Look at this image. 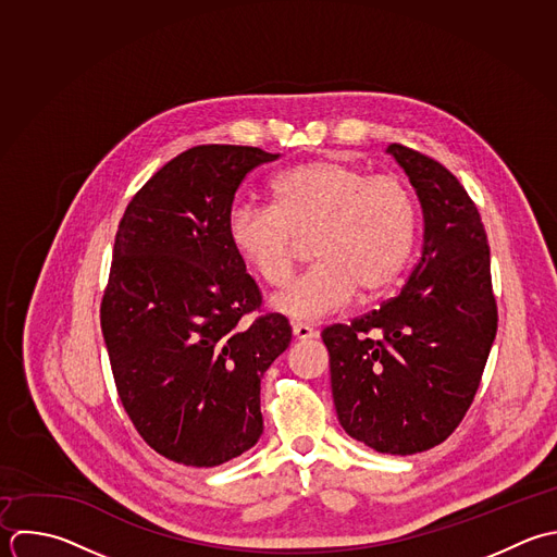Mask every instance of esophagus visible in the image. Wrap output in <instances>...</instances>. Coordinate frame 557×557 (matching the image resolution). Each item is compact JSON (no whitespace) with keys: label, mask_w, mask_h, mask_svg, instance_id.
<instances>
[{"label":"esophagus","mask_w":557,"mask_h":557,"mask_svg":"<svg viewBox=\"0 0 557 557\" xmlns=\"http://www.w3.org/2000/svg\"><path fill=\"white\" fill-rule=\"evenodd\" d=\"M293 336H295L297 341H308V338H317L319 332L312 330V327L306 325V323H293Z\"/></svg>","instance_id":"esophagus-1"}]
</instances>
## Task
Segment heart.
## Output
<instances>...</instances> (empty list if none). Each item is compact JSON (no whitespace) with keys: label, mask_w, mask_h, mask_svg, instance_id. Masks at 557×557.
I'll list each match as a JSON object with an SVG mask.
<instances>
[{"label":"heart","mask_w":557,"mask_h":557,"mask_svg":"<svg viewBox=\"0 0 557 557\" xmlns=\"http://www.w3.org/2000/svg\"><path fill=\"white\" fill-rule=\"evenodd\" d=\"M234 251L269 286H282L308 240L317 260L273 297L275 310L314 321L351 297L375 299L404 273L414 236L417 203L393 175H369L341 158L299 162L271 182V208L236 206L227 216Z\"/></svg>","instance_id":"1"}]
</instances>
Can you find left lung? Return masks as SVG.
I'll list each match as a JSON object with an SVG mask.
<instances>
[{
    "instance_id": "1",
    "label": "left lung",
    "mask_w": 557,
    "mask_h": 557,
    "mask_svg": "<svg viewBox=\"0 0 557 557\" xmlns=\"http://www.w3.org/2000/svg\"><path fill=\"white\" fill-rule=\"evenodd\" d=\"M388 153L423 208V249L401 293L321 338L343 430L380 454L412 456L445 443L480 388L497 334L491 247L458 177L406 145Z\"/></svg>"
}]
</instances>
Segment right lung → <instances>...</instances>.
Here are the masks:
<instances>
[{
	"label": "right lung",
	"instance_id": "obj_1",
	"mask_svg": "<svg viewBox=\"0 0 557 557\" xmlns=\"http://www.w3.org/2000/svg\"><path fill=\"white\" fill-rule=\"evenodd\" d=\"M277 158L190 147L145 182L116 230L99 308L116 393L140 438L184 467H219L258 443L260 377L290 345L288 319L262 312L227 236L238 186Z\"/></svg>",
	"mask_w": 557,
	"mask_h": 557
}]
</instances>
